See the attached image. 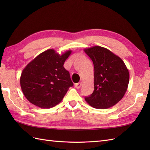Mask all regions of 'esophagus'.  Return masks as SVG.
<instances>
[{
    "instance_id": "34e87169",
    "label": "esophagus",
    "mask_w": 150,
    "mask_h": 150,
    "mask_svg": "<svg viewBox=\"0 0 150 150\" xmlns=\"http://www.w3.org/2000/svg\"><path fill=\"white\" fill-rule=\"evenodd\" d=\"M81 85H82L81 82H79V83H77V84H75V87L76 88L79 89V88H80L81 87Z\"/></svg>"
}]
</instances>
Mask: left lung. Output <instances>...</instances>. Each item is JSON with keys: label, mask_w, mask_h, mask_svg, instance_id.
<instances>
[{"label": "left lung", "mask_w": 150, "mask_h": 150, "mask_svg": "<svg viewBox=\"0 0 150 150\" xmlns=\"http://www.w3.org/2000/svg\"><path fill=\"white\" fill-rule=\"evenodd\" d=\"M84 50L94 66V91L85 100L98 109L113 106L128 89V68L119 57L105 47L95 46Z\"/></svg>", "instance_id": "obj_1"}]
</instances>
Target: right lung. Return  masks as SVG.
I'll return each mask as SVG.
<instances>
[{"mask_svg": "<svg viewBox=\"0 0 150 150\" xmlns=\"http://www.w3.org/2000/svg\"><path fill=\"white\" fill-rule=\"evenodd\" d=\"M71 53L59 55L53 49L41 53L22 70V91L30 103L41 108H50L60 103L73 86L69 73L64 63Z\"/></svg>", "mask_w": 150, "mask_h": 150, "instance_id": "add662e5", "label": "right lung"}]
</instances>
